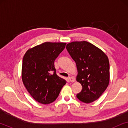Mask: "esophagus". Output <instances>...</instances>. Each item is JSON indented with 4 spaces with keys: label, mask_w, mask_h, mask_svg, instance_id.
<instances>
[{
    "label": "esophagus",
    "mask_w": 128,
    "mask_h": 128,
    "mask_svg": "<svg viewBox=\"0 0 128 128\" xmlns=\"http://www.w3.org/2000/svg\"><path fill=\"white\" fill-rule=\"evenodd\" d=\"M68 79L70 82H74V80H75V78H73V77H69L68 78Z\"/></svg>",
    "instance_id": "obj_1"
}]
</instances>
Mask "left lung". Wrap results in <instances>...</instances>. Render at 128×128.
<instances>
[{
	"label": "left lung",
	"mask_w": 128,
	"mask_h": 128,
	"mask_svg": "<svg viewBox=\"0 0 128 128\" xmlns=\"http://www.w3.org/2000/svg\"><path fill=\"white\" fill-rule=\"evenodd\" d=\"M66 48L76 62V80L82 86L77 98L87 104L93 102L102 95L109 84L110 63L107 55L85 41L72 42Z\"/></svg>",
	"instance_id": "8db88e82"
}]
</instances>
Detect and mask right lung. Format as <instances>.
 Wrapping results in <instances>:
<instances>
[{
  "label": "right lung",
  "mask_w": 128,
  "mask_h": 128,
  "mask_svg": "<svg viewBox=\"0 0 128 128\" xmlns=\"http://www.w3.org/2000/svg\"><path fill=\"white\" fill-rule=\"evenodd\" d=\"M66 42H45L27 50L22 59V78L24 86L38 102L48 104L58 97L66 83L56 73L54 61Z\"/></svg>",
  "instance_id": "obj_1"
}]
</instances>
